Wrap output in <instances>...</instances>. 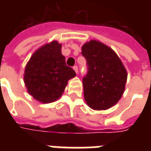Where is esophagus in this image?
Masks as SVG:
<instances>
[{"label":"esophagus","mask_w":151,"mask_h":151,"mask_svg":"<svg viewBox=\"0 0 151 151\" xmlns=\"http://www.w3.org/2000/svg\"><path fill=\"white\" fill-rule=\"evenodd\" d=\"M73 70H75V72L77 73H78V66H74L73 67Z\"/></svg>","instance_id":"34e87169"}]
</instances>
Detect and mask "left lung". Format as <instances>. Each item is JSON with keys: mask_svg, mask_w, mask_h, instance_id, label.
<instances>
[{"mask_svg": "<svg viewBox=\"0 0 151 151\" xmlns=\"http://www.w3.org/2000/svg\"><path fill=\"white\" fill-rule=\"evenodd\" d=\"M81 55L87 62V73L82 79L86 103L94 110L109 109L122 96L126 70L117 54L99 41L85 44Z\"/></svg>", "mask_w": 151, "mask_h": 151, "instance_id": "left-lung-1", "label": "left lung"}]
</instances>
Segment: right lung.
Listing matches in <instances>:
<instances>
[{
    "label": "right lung",
    "instance_id": "add662e5",
    "mask_svg": "<svg viewBox=\"0 0 151 151\" xmlns=\"http://www.w3.org/2000/svg\"><path fill=\"white\" fill-rule=\"evenodd\" d=\"M76 76L67 66L57 41L47 44L34 52L25 69L24 82L34 99L48 103L61 96L68 81Z\"/></svg>",
    "mask_w": 151,
    "mask_h": 151
}]
</instances>
